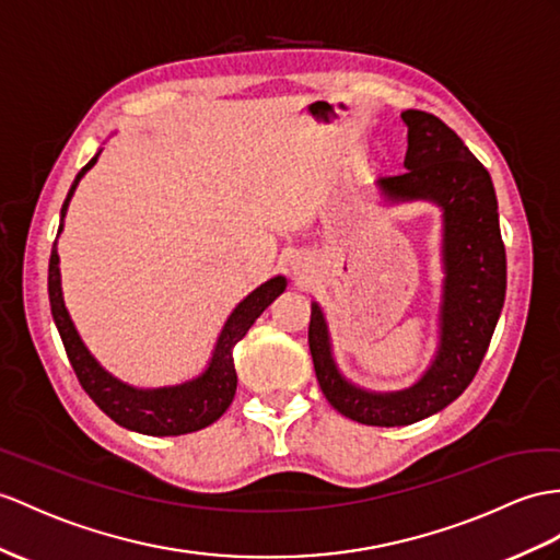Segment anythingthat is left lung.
<instances>
[{
	"mask_svg": "<svg viewBox=\"0 0 560 560\" xmlns=\"http://www.w3.org/2000/svg\"><path fill=\"white\" fill-rule=\"evenodd\" d=\"M408 126L404 173L380 180L392 199H432L444 209L442 345L420 383L394 394H368L337 373L320 308L313 304L308 349L318 385L335 411L375 428L411 425L458 399L492 342L506 296V249L492 177L438 116L401 114Z\"/></svg>",
	"mask_w": 560,
	"mask_h": 560,
	"instance_id": "obj_1",
	"label": "left lung"
}]
</instances>
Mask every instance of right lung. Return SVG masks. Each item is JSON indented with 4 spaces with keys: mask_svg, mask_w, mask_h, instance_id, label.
<instances>
[{
    "mask_svg": "<svg viewBox=\"0 0 560 560\" xmlns=\"http://www.w3.org/2000/svg\"><path fill=\"white\" fill-rule=\"evenodd\" d=\"M97 159H100V152L85 163L83 171L75 175L71 189H68V197L61 207L59 233L63 228L68 201L73 197L80 177H83L94 163H97ZM284 288H288L284 278H272L266 284H261L258 290H254L233 313H230L223 332L215 342L211 363L201 377L180 387L135 389L108 375L104 368L90 357V351L85 349L83 339L78 337L71 316H68V311L63 306L57 242H54L51 256H49L51 316H54V323H57L66 357L73 365L78 383L83 385V389L90 394V399L97 404L108 418L118 422V425L142 432V434H154V438H171V434L197 432L201 428L211 425L213 420H218L225 413V408L233 404L235 389H237L233 349L240 339L247 335L254 320L268 308L272 299L284 292Z\"/></svg>",
    "mask_w": 560,
    "mask_h": 560,
    "instance_id": "obj_1",
    "label": "right lung"
}]
</instances>
